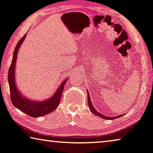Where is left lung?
I'll return each mask as SVG.
<instances>
[{
	"mask_svg": "<svg viewBox=\"0 0 153 153\" xmlns=\"http://www.w3.org/2000/svg\"><path fill=\"white\" fill-rule=\"evenodd\" d=\"M87 93H88V106H89V108H90L91 112H92L93 114H95V115H97V116H99V117L103 118V119H106V120H115V119H116V118L122 117V115H118V116H116V117H106V116L102 115V114H100V113L97 112V111L95 110L94 107H93V105H92V103H91V98H90V95H89V94H88V92H87Z\"/></svg>",
	"mask_w": 153,
	"mask_h": 153,
	"instance_id": "1",
	"label": "left lung"
}]
</instances>
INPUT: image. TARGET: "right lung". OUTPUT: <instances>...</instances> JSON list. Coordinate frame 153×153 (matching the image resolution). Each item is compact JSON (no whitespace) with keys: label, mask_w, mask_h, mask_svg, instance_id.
<instances>
[{"label":"right lung","mask_w":153,"mask_h":153,"mask_svg":"<svg viewBox=\"0 0 153 153\" xmlns=\"http://www.w3.org/2000/svg\"><path fill=\"white\" fill-rule=\"evenodd\" d=\"M27 33L25 34L21 39L18 42L13 51V56L11 61L8 73V82L10 90V97L13 105L17 108L20 109L22 112L26 113L27 115L33 117H41V116L47 115L48 113L53 111L60 104L62 91L65 88V85L67 82V79H65L57 89L56 92L51 98L45 101H33L30 99L26 98L24 95H22L20 91L18 90L15 82V68L16 61L18 51L20 45L22 44L25 38Z\"/></svg>","instance_id":"right-lung-1"}]
</instances>
